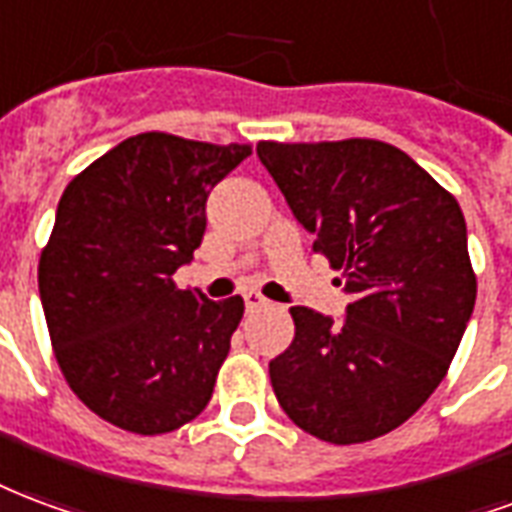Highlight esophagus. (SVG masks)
<instances>
[{
  "instance_id": "1",
  "label": "esophagus",
  "mask_w": 512,
  "mask_h": 512,
  "mask_svg": "<svg viewBox=\"0 0 512 512\" xmlns=\"http://www.w3.org/2000/svg\"><path fill=\"white\" fill-rule=\"evenodd\" d=\"M267 305H270V300H264L259 292L245 294V308H248V311H259V308H267Z\"/></svg>"
}]
</instances>
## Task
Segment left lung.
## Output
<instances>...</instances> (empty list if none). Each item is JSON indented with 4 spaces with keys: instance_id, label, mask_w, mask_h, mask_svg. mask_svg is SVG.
Here are the masks:
<instances>
[{
    "instance_id": "8db88e82",
    "label": "left lung",
    "mask_w": 512,
    "mask_h": 512,
    "mask_svg": "<svg viewBox=\"0 0 512 512\" xmlns=\"http://www.w3.org/2000/svg\"><path fill=\"white\" fill-rule=\"evenodd\" d=\"M259 160L352 294L346 319L294 305L270 360L294 425L360 445L406 423L447 376L477 297L464 212L406 152L376 138L259 141Z\"/></svg>"
}]
</instances>
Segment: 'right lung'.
<instances>
[{
	"label": "right lung",
	"mask_w": 512,
	"mask_h": 512,
	"mask_svg": "<svg viewBox=\"0 0 512 512\" xmlns=\"http://www.w3.org/2000/svg\"><path fill=\"white\" fill-rule=\"evenodd\" d=\"M251 144L138 133L73 177L37 264L59 371L122 431L169 434L210 404L242 297L179 289L207 229L210 190Z\"/></svg>",
	"instance_id": "right-lung-1"
}]
</instances>
